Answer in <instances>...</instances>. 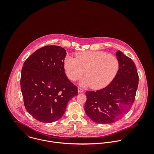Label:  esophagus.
I'll return each instance as SVG.
<instances>
[{"label":"esophagus","instance_id":"esophagus-1","mask_svg":"<svg viewBox=\"0 0 154 154\" xmlns=\"http://www.w3.org/2000/svg\"><path fill=\"white\" fill-rule=\"evenodd\" d=\"M84 91V89H82V88H80V87H78V92H79V93L83 92Z\"/></svg>","mask_w":154,"mask_h":154}]
</instances>
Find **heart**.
I'll use <instances>...</instances> for the list:
<instances>
[{"mask_svg": "<svg viewBox=\"0 0 154 154\" xmlns=\"http://www.w3.org/2000/svg\"><path fill=\"white\" fill-rule=\"evenodd\" d=\"M64 66L70 80H78L85 72L86 76L81 84L100 89L107 86L114 79L119 71V62L114 56L105 52L86 51L77 53L76 59L67 57Z\"/></svg>", "mask_w": 154, "mask_h": 154, "instance_id": "obj_1", "label": "heart"}]
</instances>
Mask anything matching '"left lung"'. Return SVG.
<instances>
[{"mask_svg":"<svg viewBox=\"0 0 154 154\" xmlns=\"http://www.w3.org/2000/svg\"><path fill=\"white\" fill-rule=\"evenodd\" d=\"M119 71L109 85L97 91H87L85 111L94 122L114 123L130 110L134 103L139 75L132 59L122 51L116 53Z\"/></svg>","mask_w":154,"mask_h":154,"instance_id":"obj_1","label":"left lung"}]
</instances>
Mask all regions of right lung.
I'll use <instances>...</instances> for the list:
<instances>
[{
  "label": "right lung",
  "mask_w": 154,
  "mask_h": 154,
  "mask_svg": "<svg viewBox=\"0 0 154 154\" xmlns=\"http://www.w3.org/2000/svg\"><path fill=\"white\" fill-rule=\"evenodd\" d=\"M66 50L46 45L24 62L21 89L26 111L37 120L52 123L60 119L68 102L78 95V88L67 78L64 67Z\"/></svg>",
  "instance_id": "1"
}]
</instances>
